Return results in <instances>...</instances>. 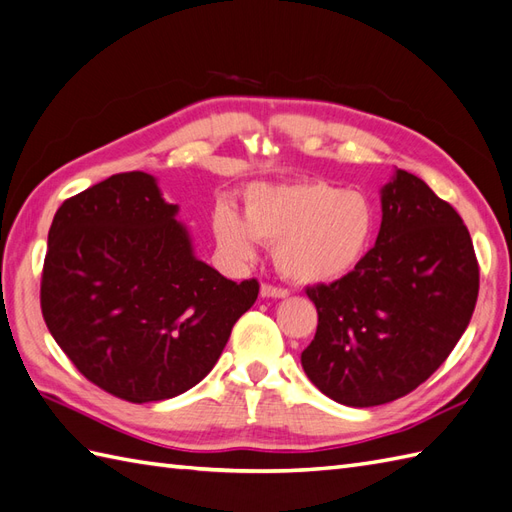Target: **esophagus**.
<instances>
[{"mask_svg": "<svg viewBox=\"0 0 512 512\" xmlns=\"http://www.w3.org/2000/svg\"><path fill=\"white\" fill-rule=\"evenodd\" d=\"M260 295L263 297H273V299H284V297H289V291L286 289H278V286H271V284H263L260 286Z\"/></svg>", "mask_w": 512, "mask_h": 512, "instance_id": "34e87169", "label": "esophagus"}]
</instances>
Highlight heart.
Listing matches in <instances>:
<instances>
[{"mask_svg": "<svg viewBox=\"0 0 512 512\" xmlns=\"http://www.w3.org/2000/svg\"><path fill=\"white\" fill-rule=\"evenodd\" d=\"M371 199L323 180L258 182L243 193V217L215 208L213 234L234 263H249L258 243L273 245V263L297 284H330L358 269L376 239Z\"/></svg>", "mask_w": 512, "mask_h": 512, "instance_id": "heart-1", "label": "heart"}]
</instances>
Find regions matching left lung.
<instances>
[{"instance_id": "8db88e82", "label": "left lung", "mask_w": 512, "mask_h": 512, "mask_svg": "<svg viewBox=\"0 0 512 512\" xmlns=\"http://www.w3.org/2000/svg\"><path fill=\"white\" fill-rule=\"evenodd\" d=\"M380 204L376 245L358 269L306 291L319 323L302 367L323 395L354 408L426 382L467 330L480 286L467 226L426 182L395 169Z\"/></svg>"}]
</instances>
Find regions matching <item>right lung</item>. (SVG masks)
<instances>
[{"mask_svg": "<svg viewBox=\"0 0 512 512\" xmlns=\"http://www.w3.org/2000/svg\"><path fill=\"white\" fill-rule=\"evenodd\" d=\"M180 206L158 180L117 173L62 204L47 234L43 319L99 389L134 404L202 382L258 282H232L195 256Z\"/></svg>", "mask_w": 512, "mask_h": 512, "instance_id": "add662e5", "label": "right lung"}]
</instances>
